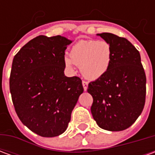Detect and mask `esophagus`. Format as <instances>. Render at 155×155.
Here are the masks:
<instances>
[{"label":"esophagus","instance_id":"obj_1","mask_svg":"<svg viewBox=\"0 0 155 155\" xmlns=\"http://www.w3.org/2000/svg\"><path fill=\"white\" fill-rule=\"evenodd\" d=\"M82 84H83V87H84V91H87V89H88V82H86V81H82Z\"/></svg>","mask_w":155,"mask_h":155}]
</instances>
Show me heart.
Masks as SVG:
<instances>
[{
    "label": "heart",
    "mask_w": 155,
    "mask_h": 155,
    "mask_svg": "<svg viewBox=\"0 0 155 155\" xmlns=\"http://www.w3.org/2000/svg\"><path fill=\"white\" fill-rule=\"evenodd\" d=\"M64 58V64L69 69L73 64L80 66L81 74L88 80L95 81L107 73L110 68L113 49L106 41L81 40L73 45Z\"/></svg>",
    "instance_id": "1"
}]
</instances>
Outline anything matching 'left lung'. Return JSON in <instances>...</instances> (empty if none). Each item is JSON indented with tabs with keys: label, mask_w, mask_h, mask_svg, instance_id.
<instances>
[{
	"label": "left lung",
	"mask_w": 155,
	"mask_h": 155,
	"mask_svg": "<svg viewBox=\"0 0 155 155\" xmlns=\"http://www.w3.org/2000/svg\"><path fill=\"white\" fill-rule=\"evenodd\" d=\"M97 35L111 45L113 58L107 73L88 85L93 97L91 114L101 129L121 131L131 126L143 111L146 76L140 52L127 39L111 33Z\"/></svg>",
	"instance_id": "left-lung-1"
}]
</instances>
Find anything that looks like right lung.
I'll list each match as a JSON object with an SVG mask.
<instances>
[{
  "mask_svg": "<svg viewBox=\"0 0 155 155\" xmlns=\"http://www.w3.org/2000/svg\"><path fill=\"white\" fill-rule=\"evenodd\" d=\"M72 41L39 35L15 54L10 91L15 112L24 125L42 137L66 130L84 88L79 77L64 75V51Z\"/></svg>",
  "mask_w": 155,
  "mask_h": 155,
  "instance_id": "add662e5",
  "label": "right lung"
}]
</instances>
